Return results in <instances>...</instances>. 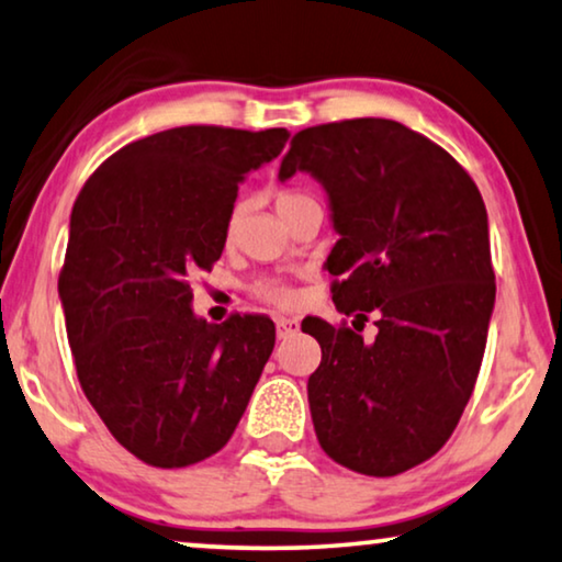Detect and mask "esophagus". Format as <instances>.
I'll return each mask as SVG.
<instances>
[{"mask_svg":"<svg viewBox=\"0 0 562 562\" xmlns=\"http://www.w3.org/2000/svg\"><path fill=\"white\" fill-rule=\"evenodd\" d=\"M276 331H279V339H286L299 331V319H286V316H279L276 319Z\"/></svg>","mask_w":562,"mask_h":562,"instance_id":"esophagus-1","label":"esophagus"}]
</instances>
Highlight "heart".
I'll list each match as a JSON object with an SVG mask.
<instances>
[{"instance_id": "1", "label": "heart", "mask_w": 562, "mask_h": 562, "mask_svg": "<svg viewBox=\"0 0 562 562\" xmlns=\"http://www.w3.org/2000/svg\"><path fill=\"white\" fill-rule=\"evenodd\" d=\"M306 205H319L312 194L304 192V190H294V187H289V190H281L276 194V210H279V215L283 221H289L291 215L299 213L301 207ZM240 217H243V205H235L231 210V215H227V223H225V240H233L235 233H238V225H240ZM256 294L271 301V304H279V306H286L294 301V294H291L289 286H283L281 281H263L256 286Z\"/></svg>"}]
</instances>
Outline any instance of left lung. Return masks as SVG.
Masks as SVG:
<instances>
[{
    "instance_id": "1",
    "label": "left lung",
    "mask_w": 562,
    "mask_h": 562,
    "mask_svg": "<svg viewBox=\"0 0 562 562\" xmlns=\"http://www.w3.org/2000/svg\"><path fill=\"white\" fill-rule=\"evenodd\" d=\"M296 172L324 187L339 233L337 312L379 327L364 342L301 322L322 347L306 385L316 438L357 474L395 476L449 441L474 393L497 294L484 200L449 151L390 119L304 128L279 180Z\"/></svg>"
}]
</instances>
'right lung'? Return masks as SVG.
<instances>
[{"instance_id":"add662e5","label":"right lung","mask_w":562,"mask_h":562,"mask_svg":"<svg viewBox=\"0 0 562 562\" xmlns=\"http://www.w3.org/2000/svg\"><path fill=\"white\" fill-rule=\"evenodd\" d=\"M286 128L180 126L126 144L80 190L58 281L80 387L136 459L180 469L231 441L276 345L266 316L210 324L190 276L225 248L238 184Z\"/></svg>"}]
</instances>
